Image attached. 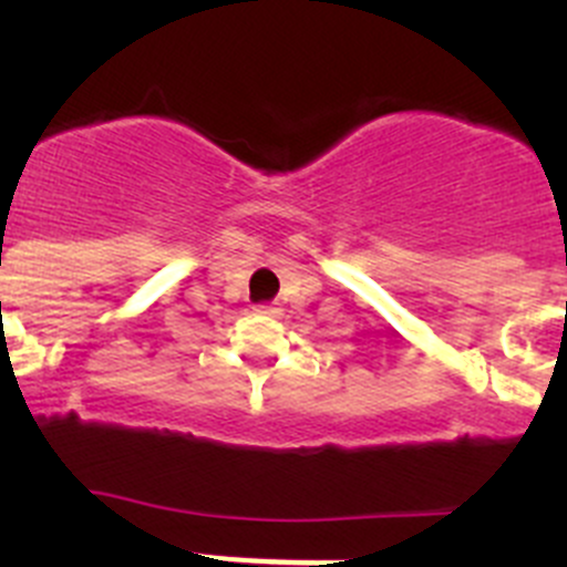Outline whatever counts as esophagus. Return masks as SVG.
I'll return each instance as SVG.
<instances>
[{"label":"esophagus","instance_id":"obj_1","mask_svg":"<svg viewBox=\"0 0 567 567\" xmlns=\"http://www.w3.org/2000/svg\"><path fill=\"white\" fill-rule=\"evenodd\" d=\"M255 312H260V316H277V307H271V305H257Z\"/></svg>","mask_w":567,"mask_h":567}]
</instances>
